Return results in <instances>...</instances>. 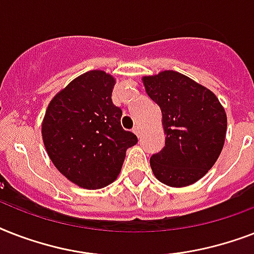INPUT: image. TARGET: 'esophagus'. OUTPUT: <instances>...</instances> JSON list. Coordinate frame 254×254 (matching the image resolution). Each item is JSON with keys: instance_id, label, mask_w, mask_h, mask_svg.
Wrapping results in <instances>:
<instances>
[{"instance_id": "1", "label": "esophagus", "mask_w": 254, "mask_h": 254, "mask_svg": "<svg viewBox=\"0 0 254 254\" xmlns=\"http://www.w3.org/2000/svg\"><path fill=\"white\" fill-rule=\"evenodd\" d=\"M133 131H134V134L137 135V137H139V135H141V127H134V129H133Z\"/></svg>"}]
</instances>
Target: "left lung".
<instances>
[{"mask_svg": "<svg viewBox=\"0 0 254 254\" xmlns=\"http://www.w3.org/2000/svg\"><path fill=\"white\" fill-rule=\"evenodd\" d=\"M145 91L162 111L165 146L151 155L155 178L186 187L215 165L225 142L227 113L212 91L177 71L142 77Z\"/></svg>", "mask_w": 254, "mask_h": 254, "instance_id": "8db88e82", "label": "left lung"}]
</instances>
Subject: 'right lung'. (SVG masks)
<instances>
[{
  "label": "right lung",
  "instance_id": "obj_1",
  "mask_svg": "<svg viewBox=\"0 0 254 254\" xmlns=\"http://www.w3.org/2000/svg\"><path fill=\"white\" fill-rule=\"evenodd\" d=\"M116 79L93 69L73 79L50 101L42 138L54 166L69 182L99 190L119 177L137 137L121 127L123 111L112 103Z\"/></svg>",
  "mask_w": 254,
  "mask_h": 254
}]
</instances>
